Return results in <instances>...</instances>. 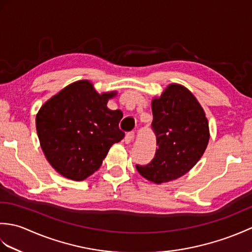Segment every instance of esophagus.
<instances>
[{
	"mask_svg": "<svg viewBox=\"0 0 252 252\" xmlns=\"http://www.w3.org/2000/svg\"><path fill=\"white\" fill-rule=\"evenodd\" d=\"M134 135H135V133H134V132H129V133H126V137H125V142H126V144H130V143L133 141V138H134Z\"/></svg>",
	"mask_w": 252,
	"mask_h": 252,
	"instance_id": "obj_1",
	"label": "esophagus"
}]
</instances>
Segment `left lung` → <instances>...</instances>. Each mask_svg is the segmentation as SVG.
<instances>
[{"mask_svg":"<svg viewBox=\"0 0 252 252\" xmlns=\"http://www.w3.org/2000/svg\"><path fill=\"white\" fill-rule=\"evenodd\" d=\"M152 130L156 153L147 164L136 170L154 183H163L184 175L205 153L209 125L195 96L179 84H171L152 103Z\"/></svg>","mask_w":252,"mask_h":252,"instance_id":"8db88e82","label":"left lung"}]
</instances>
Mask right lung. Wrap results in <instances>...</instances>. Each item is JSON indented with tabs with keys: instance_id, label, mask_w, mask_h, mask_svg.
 <instances>
[{
	"instance_id": "1",
	"label": "right lung",
	"mask_w": 252,
	"mask_h": 252,
	"mask_svg": "<svg viewBox=\"0 0 252 252\" xmlns=\"http://www.w3.org/2000/svg\"><path fill=\"white\" fill-rule=\"evenodd\" d=\"M115 93L95 92L87 80L68 85L41 107L35 118L46 159L58 173L82 181L97 171L112 144L125 132L122 111L107 108Z\"/></svg>"
}]
</instances>
